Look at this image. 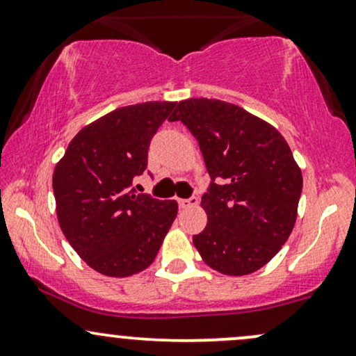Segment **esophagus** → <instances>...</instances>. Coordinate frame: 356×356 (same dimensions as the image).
I'll return each instance as SVG.
<instances>
[{
  "instance_id": "esophagus-1",
  "label": "esophagus",
  "mask_w": 356,
  "mask_h": 356,
  "mask_svg": "<svg viewBox=\"0 0 356 356\" xmlns=\"http://www.w3.org/2000/svg\"><path fill=\"white\" fill-rule=\"evenodd\" d=\"M177 202H179V207L186 209V207H192V205H197V204H199V199H197V197L192 195L191 199H179Z\"/></svg>"
}]
</instances>
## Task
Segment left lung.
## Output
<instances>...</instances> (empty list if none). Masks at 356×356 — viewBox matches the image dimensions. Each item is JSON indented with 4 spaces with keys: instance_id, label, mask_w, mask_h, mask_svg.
Listing matches in <instances>:
<instances>
[{
    "instance_id": "left-lung-1",
    "label": "left lung",
    "mask_w": 356,
    "mask_h": 356,
    "mask_svg": "<svg viewBox=\"0 0 356 356\" xmlns=\"http://www.w3.org/2000/svg\"><path fill=\"white\" fill-rule=\"evenodd\" d=\"M169 121L199 143L211 186L202 195L207 225L194 245L213 270L248 275L268 264L297 220L302 170L284 136L241 106L194 97Z\"/></svg>"
}]
</instances>
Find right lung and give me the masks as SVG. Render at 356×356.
Wrapping results in <instances>:
<instances>
[{
  "label": "right lung",
  "mask_w": 356,
  "mask_h": 356,
  "mask_svg": "<svg viewBox=\"0 0 356 356\" xmlns=\"http://www.w3.org/2000/svg\"><path fill=\"white\" fill-rule=\"evenodd\" d=\"M177 102L114 109L72 137L56 164L53 191L64 237L89 267L129 277L154 262L177 216L175 200L137 194L151 139Z\"/></svg>",
  "instance_id": "obj_1"
}]
</instances>
